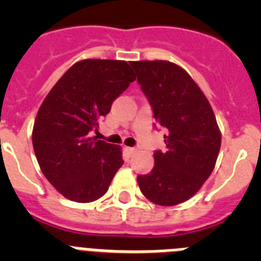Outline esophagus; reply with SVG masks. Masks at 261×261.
Listing matches in <instances>:
<instances>
[{"label":"esophagus","instance_id":"esophagus-1","mask_svg":"<svg viewBox=\"0 0 261 261\" xmlns=\"http://www.w3.org/2000/svg\"><path fill=\"white\" fill-rule=\"evenodd\" d=\"M125 150L128 151L129 154H133V153H136V150H137V149H136V147H126Z\"/></svg>","mask_w":261,"mask_h":261}]
</instances>
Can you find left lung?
Wrapping results in <instances>:
<instances>
[{"label": "left lung", "instance_id": "left-lung-1", "mask_svg": "<svg viewBox=\"0 0 261 261\" xmlns=\"http://www.w3.org/2000/svg\"><path fill=\"white\" fill-rule=\"evenodd\" d=\"M130 65L156 125L166 129V150L154 151L153 170L138 175V186L154 204H180L191 199L213 171L221 147L216 116L200 87L176 64L133 61Z\"/></svg>", "mask_w": 261, "mask_h": 261}]
</instances>
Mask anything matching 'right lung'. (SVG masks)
I'll return each mask as SVG.
<instances>
[{"mask_svg":"<svg viewBox=\"0 0 261 261\" xmlns=\"http://www.w3.org/2000/svg\"><path fill=\"white\" fill-rule=\"evenodd\" d=\"M135 80L125 61L82 60L60 78L39 108L34 151L44 176L66 199L95 201L123 166L119 146L90 136Z\"/></svg>","mask_w":261,"mask_h":261,"instance_id":"add662e5","label":"right lung"}]
</instances>
